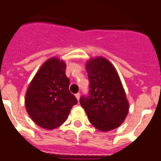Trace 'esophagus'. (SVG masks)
I'll return each instance as SVG.
<instances>
[{
	"instance_id": "1",
	"label": "esophagus",
	"mask_w": 161,
	"mask_h": 161,
	"mask_svg": "<svg viewBox=\"0 0 161 161\" xmlns=\"http://www.w3.org/2000/svg\"><path fill=\"white\" fill-rule=\"evenodd\" d=\"M75 96H76L77 100H79V99H80V93H79V92H78L77 94H75Z\"/></svg>"
}]
</instances>
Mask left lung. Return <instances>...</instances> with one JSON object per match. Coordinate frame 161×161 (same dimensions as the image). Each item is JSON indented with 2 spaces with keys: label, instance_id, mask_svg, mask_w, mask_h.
<instances>
[{
  "label": "left lung",
  "instance_id": "obj_1",
  "mask_svg": "<svg viewBox=\"0 0 161 161\" xmlns=\"http://www.w3.org/2000/svg\"><path fill=\"white\" fill-rule=\"evenodd\" d=\"M89 93L80 97V104L96 129L109 131L125 121L129 104L115 68L104 57H96L86 65Z\"/></svg>",
  "mask_w": 161,
  "mask_h": 161
}]
</instances>
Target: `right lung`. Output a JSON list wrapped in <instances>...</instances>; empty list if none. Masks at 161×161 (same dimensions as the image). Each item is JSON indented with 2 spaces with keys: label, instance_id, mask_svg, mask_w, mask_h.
Returning <instances> with one entry per match:
<instances>
[{
  "label": "right lung",
  "instance_id": "add662e5",
  "mask_svg": "<svg viewBox=\"0 0 161 161\" xmlns=\"http://www.w3.org/2000/svg\"><path fill=\"white\" fill-rule=\"evenodd\" d=\"M66 65L50 58L35 75L26 91V109L35 123L44 129H55L65 121L78 100L69 90Z\"/></svg>",
  "mask_w": 161,
  "mask_h": 161
}]
</instances>
